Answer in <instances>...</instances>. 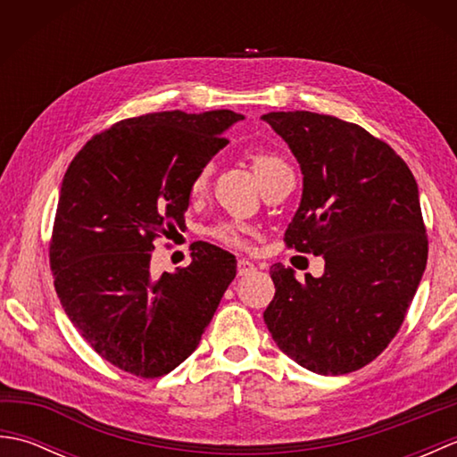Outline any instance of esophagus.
Instances as JSON below:
<instances>
[{
	"label": "esophagus",
	"instance_id": "1",
	"mask_svg": "<svg viewBox=\"0 0 457 457\" xmlns=\"http://www.w3.org/2000/svg\"><path fill=\"white\" fill-rule=\"evenodd\" d=\"M257 267L251 263V261H247V259H239L237 261V275L239 277H244V275H249V273H253Z\"/></svg>",
	"mask_w": 457,
	"mask_h": 457
}]
</instances>
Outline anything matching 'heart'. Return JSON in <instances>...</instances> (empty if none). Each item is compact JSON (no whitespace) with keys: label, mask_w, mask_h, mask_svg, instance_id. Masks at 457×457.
<instances>
[{"label":"heart","mask_w":457,"mask_h":457,"mask_svg":"<svg viewBox=\"0 0 457 457\" xmlns=\"http://www.w3.org/2000/svg\"><path fill=\"white\" fill-rule=\"evenodd\" d=\"M247 161H249L251 169H253L255 177L259 179L261 187H263V188L267 187L270 180H275L278 174L290 170L288 162L275 151H267V149L247 151ZM208 177H210L208 167L198 172V177L194 179V182H192V192L194 194H198V192L206 188ZM247 234H249V231L244 226H237V223H220V226L212 229V236L216 237L218 241H221V244L236 245V247L244 245Z\"/></svg>","instance_id":"obj_1"}]
</instances>
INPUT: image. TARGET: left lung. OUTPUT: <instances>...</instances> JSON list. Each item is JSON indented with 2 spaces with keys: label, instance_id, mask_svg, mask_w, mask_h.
<instances>
[{
  "label": "left lung",
  "instance_id": "1",
  "mask_svg": "<svg viewBox=\"0 0 457 457\" xmlns=\"http://www.w3.org/2000/svg\"><path fill=\"white\" fill-rule=\"evenodd\" d=\"M263 120L303 170L287 245L326 261L324 275L304 283L293 269L270 267L277 290L265 324L280 352L308 371H357L399 332L426 269L419 184L389 145L355 123L312 112Z\"/></svg>",
  "mask_w": 457,
  "mask_h": 457
}]
</instances>
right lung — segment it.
Wrapping results in <instances>:
<instances>
[{
    "label": "right lung",
    "instance_id": "1",
    "mask_svg": "<svg viewBox=\"0 0 457 457\" xmlns=\"http://www.w3.org/2000/svg\"><path fill=\"white\" fill-rule=\"evenodd\" d=\"M241 120L231 110L123 120L64 174L48 251L56 295L94 352L125 373L179 367L236 278V257L204 241L174 273H153L151 257L154 239L184 223L194 179Z\"/></svg>",
    "mask_w": 457,
    "mask_h": 457
}]
</instances>
